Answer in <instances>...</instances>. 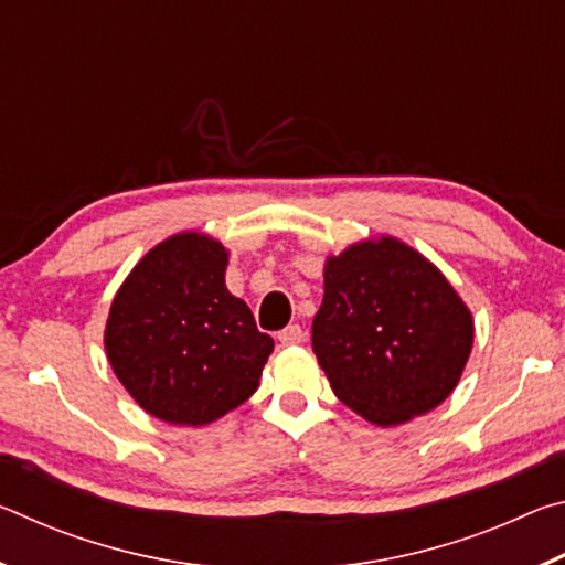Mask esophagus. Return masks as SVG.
<instances>
[{
  "label": "esophagus",
  "instance_id": "34e87169",
  "mask_svg": "<svg viewBox=\"0 0 565 565\" xmlns=\"http://www.w3.org/2000/svg\"><path fill=\"white\" fill-rule=\"evenodd\" d=\"M303 339H306V331L299 327V323H291V327H286L284 331H279L281 347H296V343H301Z\"/></svg>",
  "mask_w": 565,
  "mask_h": 565
}]
</instances>
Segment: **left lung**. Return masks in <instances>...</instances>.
<instances>
[{"instance_id": "obj_1", "label": "left lung", "mask_w": 565, "mask_h": 565, "mask_svg": "<svg viewBox=\"0 0 565 565\" xmlns=\"http://www.w3.org/2000/svg\"><path fill=\"white\" fill-rule=\"evenodd\" d=\"M311 347L339 401L369 424L398 426L451 396L473 317L436 264L384 234L327 256Z\"/></svg>"}]
</instances>
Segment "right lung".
Wrapping results in <instances>:
<instances>
[{"instance_id": "1", "label": "right lung", "mask_w": 565, "mask_h": 565, "mask_svg": "<svg viewBox=\"0 0 565 565\" xmlns=\"http://www.w3.org/2000/svg\"><path fill=\"white\" fill-rule=\"evenodd\" d=\"M228 252L202 232L164 238L114 296L104 349L129 396L167 424L204 426L259 388L274 351L226 289Z\"/></svg>"}]
</instances>
